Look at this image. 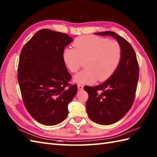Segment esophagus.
<instances>
[{"instance_id": "1", "label": "esophagus", "mask_w": 157, "mask_h": 157, "mask_svg": "<svg viewBox=\"0 0 157 157\" xmlns=\"http://www.w3.org/2000/svg\"><path fill=\"white\" fill-rule=\"evenodd\" d=\"M78 89H79V90H83V85L78 84Z\"/></svg>"}]
</instances>
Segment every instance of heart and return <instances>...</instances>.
I'll use <instances>...</instances> for the list:
<instances>
[{
    "instance_id": "obj_1",
    "label": "heart",
    "mask_w": 157,
    "mask_h": 157,
    "mask_svg": "<svg viewBox=\"0 0 157 157\" xmlns=\"http://www.w3.org/2000/svg\"><path fill=\"white\" fill-rule=\"evenodd\" d=\"M74 48L67 47L62 58L71 73H76L85 61V69L74 78L79 84L104 82L117 70L122 59V47L115 40L95 35L80 36L73 43Z\"/></svg>"
}]
</instances>
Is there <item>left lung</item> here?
I'll list each match as a JSON object with an SVG mask.
<instances>
[{"instance_id":"obj_1","label":"left lung","mask_w":157,"mask_h":157,"mask_svg":"<svg viewBox=\"0 0 157 157\" xmlns=\"http://www.w3.org/2000/svg\"><path fill=\"white\" fill-rule=\"evenodd\" d=\"M110 35L122 47V59L117 70L101 85L83 88L88 94L86 110L89 118L99 124L109 125L126 115L135 99L139 78V65L135 52L130 43L112 31L96 33Z\"/></svg>"}]
</instances>
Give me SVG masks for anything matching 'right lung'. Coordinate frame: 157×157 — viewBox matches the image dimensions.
Returning <instances> with one entry per match:
<instances>
[{
  "label": "right lung",
  "mask_w": 157,
  "mask_h": 157,
  "mask_svg": "<svg viewBox=\"0 0 157 157\" xmlns=\"http://www.w3.org/2000/svg\"><path fill=\"white\" fill-rule=\"evenodd\" d=\"M72 40L65 33L43 29L21 52L17 79L22 99L32 117L44 125L63 122L77 93V85L69 83L71 75L62 58Z\"/></svg>",
  "instance_id": "obj_1"
}]
</instances>
